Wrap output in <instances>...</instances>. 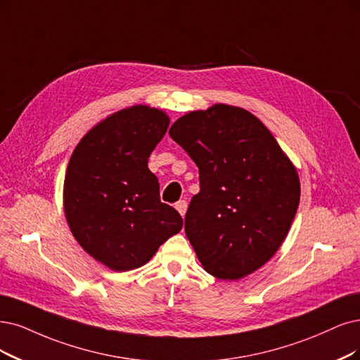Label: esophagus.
I'll return each mask as SVG.
<instances>
[{"label":"esophagus","mask_w":360,"mask_h":360,"mask_svg":"<svg viewBox=\"0 0 360 360\" xmlns=\"http://www.w3.org/2000/svg\"><path fill=\"white\" fill-rule=\"evenodd\" d=\"M175 207H176V210L179 212V214L184 217L185 215V212H187V207H188V203L185 202V200H179L176 205H175Z\"/></svg>","instance_id":"1"}]
</instances>
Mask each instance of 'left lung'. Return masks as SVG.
I'll use <instances>...</instances> for the list:
<instances>
[{
	"mask_svg": "<svg viewBox=\"0 0 360 360\" xmlns=\"http://www.w3.org/2000/svg\"><path fill=\"white\" fill-rule=\"evenodd\" d=\"M198 167L185 234L203 269L225 281L258 270L283 243L300 205L295 167L249 111L217 103L169 130Z\"/></svg>",
	"mask_w": 360,
	"mask_h": 360,
	"instance_id": "1",
	"label": "left lung"
}]
</instances>
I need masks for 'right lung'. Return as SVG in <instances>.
I'll use <instances>...</instances> for the list:
<instances>
[{"label":"right lung","instance_id":"add662e5","mask_svg":"<svg viewBox=\"0 0 360 360\" xmlns=\"http://www.w3.org/2000/svg\"><path fill=\"white\" fill-rule=\"evenodd\" d=\"M169 127V117L135 105L93 127L79 141L63 184L66 221L82 248L114 271L142 267L182 218L160 200L148 157Z\"/></svg>","mask_w":360,"mask_h":360}]
</instances>
